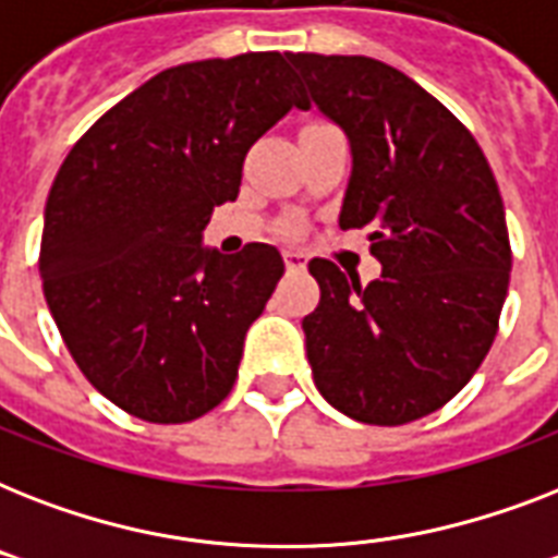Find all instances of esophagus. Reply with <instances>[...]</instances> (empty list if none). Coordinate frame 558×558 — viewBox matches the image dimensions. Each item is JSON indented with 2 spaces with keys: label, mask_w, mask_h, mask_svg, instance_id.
Wrapping results in <instances>:
<instances>
[{
  "label": "esophagus",
  "mask_w": 558,
  "mask_h": 558,
  "mask_svg": "<svg viewBox=\"0 0 558 558\" xmlns=\"http://www.w3.org/2000/svg\"><path fill=\"white\" fill-rule=\"evenodd\" d=\"M283 263H287V269L301 271L306 266V254L301 248H283Z\"/></svg>",
  "instance_id": "34e87169"
}]
</instances>
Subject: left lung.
Instances as JSON below:
<instances>
[{"label": "left lung", "instance_id": "obj_1", "mask_svg": "<svg viewBox=\"0 0 558 558\" xmlns=\"http://www.w3.org/2000/svg\"><path fill=\"white\" fill-rule=\"evenodd\" d=\"M353 153L341 228H371L367 287L315 257L304 318L315 388L367 425L442 408L493 348L510 287V234L489 161L466 126L373 57L289 54Z\"/></svg>", "mask_w": 558, "mask_h": 558}]
</instances>
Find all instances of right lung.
I'll use <instances>...</instances> for the list:
<instances>
[{
	"label": "right lung",
	"instance_id": "add662e5",
	"mask_svg": "<svg viewBox=\"0 0 558 558\" xmlns=\"http://www.w3.org/2000/svg\"><path fill=\"white\" fill-rule=\"evenodd\" d=\"M306 109L278 51L165 69L100 116L57 170L39 278L95 388L147 423H191L231 393L245 332L283 275L275 245H202L245 153Z\"/></svg>",
	"mask_w": 558,
	"mask_h": 558
}]
</instances>
